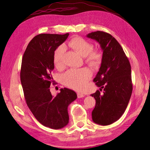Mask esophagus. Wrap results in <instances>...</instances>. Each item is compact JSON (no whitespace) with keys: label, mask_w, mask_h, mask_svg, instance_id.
<instances>
[{"label":"esophagus","mask_w":150,"mask_h":150,"mask_svg":"<svg viewBox=\"0 0 150 150\" xmlns=\"http://www.w3.org/2000/svg\"><path fill=\"white\" fill-rule=\"evenodd\" d=\"M77 95H78V98H81L84 97V94H82V93H78V94H77Z\"/></svg>","instance_id":"1"}]
</instances>
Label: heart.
<instances>
[{"instance_id": "1", "label": "heart", "mask_w": 150, "mask_h": 150, "mask_svg": "<svg viewBox=\"0 0 150 150\" xmlns=\"http://www.w3.org/2000/svg\"><path fill=\"white\" fill-rule=\"evenodd\" d=\"M69 46L86 57V62L91 66L99 64L101 59V54L98 51H92L93 44L82 38L76 37L72 39L68 43ZM66 46L61 44L58 46L53 54L54 64L57 67L63 66ZM92 73L88 68L72 69L66 72L62 77V82L66 86L75 90H83L88 81L91 77Z\"/></svg>"}]
</instances>
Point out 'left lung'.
I'll return each instance as SVG.
<instances>
[{"label": "left lung", "instance_id": "8db88e82", "mask_svg": "<svg viewBox=\"0 0 150 150\" xmlns=\"http://www.w3.org/2000/svg\"><path fill=\"white\" fill-rule=\"evenodd\" d=\"M86 37L97 41L103 50L101 67L93 81L103 88V94L98 90L91 96L96 100L93 122L106 126L118 120L128 106L133 91L131 65L121 45L111 34L96 31Z\"/></svg>", "mask_w": 150, "mask_h": 150}]
</instances>
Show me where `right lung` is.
I'll use <instances>...</instances> for the list:
<instances>
[{"mask_svg":"<svg viewBox=\"0 0 150 150\" xmlns=\"http://www.w3.org/2000/svg\"><path fill=\"white\" fill-rule=\"evenodd\" d=\"M41 34L30 40L24 54L21 81L27 104L34 117L44 126L58 129L69 122L67 108L77 98L71 89L62 88L56 96L50 91L54 84L51 72L54 68L53 54L69 36Z\"/></svg>","mask_w":150,"mask_h":150,"instance_id":"add662e5","label":"right lung"}]
</instances>
